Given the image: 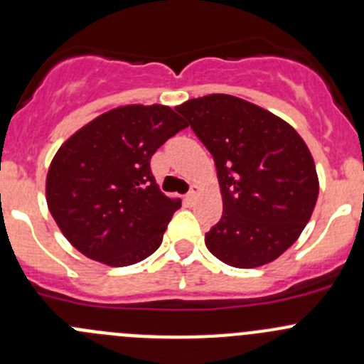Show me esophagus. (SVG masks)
Masks as SVG:
<instances>
[{
    "instance_id": "esophagus-1",
    "label": "esophagus",
    "mask_w": 364,
    "mask_h": 364,
    "mask_svg": "<svg viewBox=\"0 0 364 364\" xmlns=\"http://www.w3.org/2000/svg\"><path fill=\"white\" fill-rule=\"evenodd\" d=\"M199 196H200V188H199V186H197V185L192 186V190H190V192L185 196V203L188 204V205H192L193 203H196L197 197H199Z\"/></svg>"
}]
</instances>
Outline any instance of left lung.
Returning a JSON list of instances; mask_svg holds the SVG:
<instances>
[{
  "label": "left lung",
  "instance_id": "left-lung-1",
  "mask_svg": "<svg viewBox=\"0 0 364 364\" xmlns=\"http://www.w3.org/2000/svg\"><path fill=\"white\" fill-rule=\"evenodd\" d=\"M176 111L215 159L223 213L205 234L208 250L240 269L273 262L296 243L317 203L306 142L287 121L232 95L192 98Z\"/></svg>",
  "mask_w": 364,
  "mask_h": 364
}]
</instances>
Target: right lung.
Instances as JSON below:
<instances>
[{
  "mask_svg": "<svg viewBox=\"0 0 364 364\" xmlns=\"http://www.w3.org/2000/svg\"><path fill=\"white\" fill-rule=\"evenodd\" d=\"M186 127L167 105L130 104L70 135L50 161L46 199L72 247L112 267L159 250L181 199L160 192L149 160Z\"/></svg>",
  "mask_w": 364,
  "mask_h": 364,
  "instance_id": "1",
  "label": "right lung"
}]
</instances>
